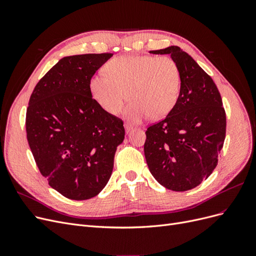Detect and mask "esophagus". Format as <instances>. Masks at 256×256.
Masks as SVG:
<instances>
[{"mask_svg":"<svg viewBox=\"0 0 256 256\" xmlns=\"http://www.w3.org/2000/svg\"><path fill=\"white\" fill-rule=\"evenodd\" d=\"M125 130H126V132H127V134H128V132H130V131L132 130V126H131L130 124H127V122H126V124H125Z\"/></svg>","mask_w":256,"mask_h":256,"instance_id":"obj_1","label":"esophagus"}]
</instances>
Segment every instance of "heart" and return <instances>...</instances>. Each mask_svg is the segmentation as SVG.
Returning a JSON list of instances; mask_svg holds the SVG:
<instances>
[{"label": "heart", "instance_id": "b5f03b06", "mask_svg": "<svg viewBox=\"0 0 256 256\" xmlns=\"http://www.w3.org/2000/svg\"><path fill=\"white\" fill-rule=\"evenodd\" d=\"M104 69L106 76H92L90 90L109 114H118L128 98V120L138 122L147 115L159 120L171 113L180 99L182 72L172 58L122 56L110 60Z\"/></svg>", "mask_w": 256, "mask_h": 256}]
</instances>
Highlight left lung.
<instances>
[{"mask_svg":"<svg viewBox=\"0 0 256 256\" xmlns=\"http://www.w3.org/2000/svg\"><path fill=\"white\" fill-rule=\"evenodd\" d=\"M150 53L171 54L180 68L182 92L172 112L145 131L146 162L164 187L187 191L218 164L226 140V110L214 80L187 52L171 46Z\"/></svg>","mask_w":256,"mask_h":256,"instance_id":"left-lung-1","label":"left lung"}]
</instances>
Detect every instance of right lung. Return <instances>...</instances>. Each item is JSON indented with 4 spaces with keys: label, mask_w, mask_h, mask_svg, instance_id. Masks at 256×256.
<instances>
[{
    "label": "right lung",
    "mask_w": 256,
    "mask_h": 256,
    "mask_svg": "<svg viewBox=\"0 0 256 256\" xmlns=\"http://www.w3.org/2000/svg\"><path fill=\"white\" fill-rule=\"evenodd\" d=\"M112 53L58 60L36 84L26 129L40 174L70 200L96 196L109 182L114 154L125 138L122 120L95 102L90 81Z\"/></svg>",
    "instance_id": "right-lung-1"
}]
</instances>
